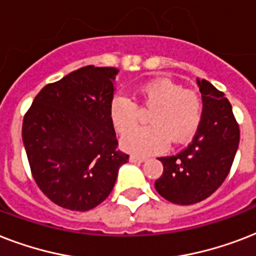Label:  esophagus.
Segmentation results:
<instances>
[{"instance_id": "obj_1", "label": "esophagus", "mask_w": 256, "mask_h": 256, "mask_svg": "<svg viewBox=\"0 0 256 256\" xmlns=\"http://www.w3.org/2000/svg\"><path fill=\"white\" fill-rule=\"evenodd\" d=\"M130 162H132V164H142V162H144V160H148L146 156H130Z\"/></svg>"}]
</instances>
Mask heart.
<instances>
[{
    "instance_id": "obj_1",
    "label": "heart",
    "mask_w": 256,
    "mask_h": 256,
    "mask_svg": "<svg viewBox=\"0 0 256 256\" xmlns=\"http://www.w3.org/2000/svg\"><path fill=\"white\" fill-rule=\"evenodd\" d=\"M136 96L144 108H152L148 116L152 126L130 132L136 124L138 108L126 96L112 98L108 108L116 132H130L120 140L126 152L144 156L162 152L170 140L183 144L194 138L202 120V102L196 92L184 90L170 78L158 77L142 84Z\"/></svg>"
}]
</instances>
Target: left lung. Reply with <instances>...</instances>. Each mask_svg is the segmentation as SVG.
Instances as JSON below:
<instances>
[{"instance_id":"8db88e82","label":"left lung","mask_w":256,"mask_h":256,"mask_svg":"<svg viewBox=\"0 0 256 256\" xmlns=\"http://www.w3.org/2000/svg\"><path fill=\"white\" fill-rule=\"evenodd\" d=\"M202 94V120L184 150L160 156L164 174L156 180L160 196L175 204H194L218 190L230 172L239 146V126L224 94L206 80H196Z\"/></svg>"}]
</instances>
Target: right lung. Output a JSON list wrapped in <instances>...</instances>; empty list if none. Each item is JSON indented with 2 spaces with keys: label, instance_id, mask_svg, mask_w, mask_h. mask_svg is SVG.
Wrapping results in <instances>:
<instances>
[{
  "label": "right lung",
  "instance_id": "right-lung-1",
  "mask_svg": "<svg viewBox=\"0 0 256 256\" xmlns=\"http://www.w3.org/2000/svg\"><path fill=\"white\" fill-rule=\"evenodd\" d=\"M118 72L92 65L76 70L46 85L25 114L22 140L34 180L64 208L98 206L128 164L108 114Z\"/></svg>",
  "mask_w": 256,
  "mask_h": 256
}]
</instances>
